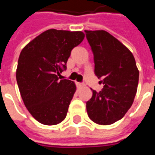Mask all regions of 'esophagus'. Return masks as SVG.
<instances>
[{"mask_svg": "<svg viewBox=\"0 0 155 155\" xmlns=\"http://www.w3.org/2000/svg\"><path fill=\"white\" fill-rule=\"evenodd\" d=\"M77 85L81 87V86H83V85H84V84H83V83H77Z\"/></svg>", "mask_w": 155, "mask_h": 155, "instance_id": "34e87169", "label": "esophagus"}]
</instances>
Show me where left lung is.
I'll return each instance as SVG.
<instances>
[{
	"label": "left lung",
	"instance_id": "left-lung-1",
	"mask_svg": "<svg viewBox=\"0 0 155 155\" xmlns=\"http://www.w3.org/2000/svg\"><path fill=\"white\" fill-rule=\"evenodd\" d=\"M94 54V74L104 87L86 102L93 122L108 125L121 120L133 104L139 70L130 51L105 31H84Z\"/></svg>",
	"mask_w": 155,
	"mask_h": 155
}]
</instances>
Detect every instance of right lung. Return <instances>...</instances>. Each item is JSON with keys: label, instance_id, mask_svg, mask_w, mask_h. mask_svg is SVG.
<instances>
[{"label": "right lung", "instance_id": "1", "mask_svg": "<svg viewBox=\"0 0 155 155\" xmlns=\"http://www.w3.org/2000/svg\"><path fill=\"white\" fill-rule=\"evenodd\" d=\"M84 38L82 31H45L23 48L16 69V81L25 107L45 125L64 120L76 86L59 80L72 49Z\"/></svg>", "mask_w": 155, "mask_h": 155}]
</instances>
